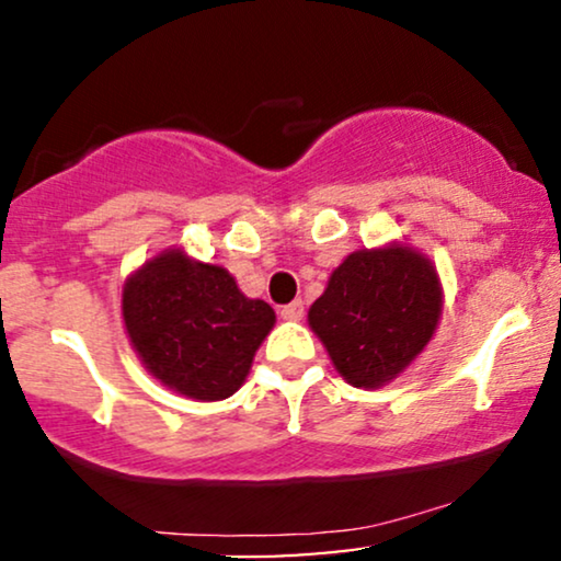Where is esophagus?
<instances>
[{"label":"esophagus","instance_id":"1","mask_svg":"<svg viewBox=\"0 0 561 561\" xmlns=\"http://www.w3.org/2000/svg\"><path fill=\"white\" fill-rule=\"evenodd\" d=\"M302 313H306V308H302L300 300H293V302H287V306L279 308V317L285 321H300Z\"/></svg>","mask_w":561,"mask_h":561}]
</instances>
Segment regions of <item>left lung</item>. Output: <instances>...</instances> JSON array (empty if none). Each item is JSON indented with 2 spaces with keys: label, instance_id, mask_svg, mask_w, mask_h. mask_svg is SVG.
Returning <instances> with one entry per match:
<instances>
[{
  "label": "left lung",
  "instance_id": "left-lung-1",
  "mask_svg": "<svg viewBox=\"0 0 561 561\" xmlns=\"http://www.w3.org/2000/svg\"><path fill=\"white\" fill-rule=\"evenodd\" d=\"M437 319L435 268L398 244L347 255L308 311L334 369L356 388H379L401 375L430 343Z\"/></svg>",
  "mask_w": 561,
  "mask_h": 561
}]
</instances>
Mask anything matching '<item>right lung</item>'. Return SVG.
Instances as JSON below:
<instances>
[{
	"label": "right lung",
	"instance_id": "obj_1",
	"mask_svg": "<svg viewBox=\"0 0 561 561\" xmlns=\"http://www.w3.org/2000/svg\"><path fill=\"white\" fill-rule=\"evenodd\" d=\"M274 319V308L244 298L227 268L179 250L147 263L124 287L134 351L160 382L195 401L240 390Z\"/></svg>",
	"mask_w": 561,
	"mask_h": 561
}]
</instances>
